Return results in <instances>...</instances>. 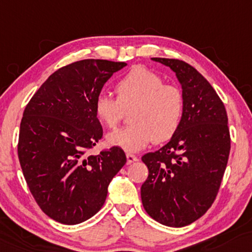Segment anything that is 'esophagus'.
Segmentation results:
<instances>
[{
	"label": "esophagus",
	"instance_id": "1",
	"mask_svg": "<svg viewBox=\"0 0 252 252\" xmlns=\"http://www.w3.org/2000/svg\"><path fill=\"white\" fill-rule=\"evenodd\" d=\"M138 161V158L133 154H126V162L127 164H131V163Z\"/></svg>",
	"mask_w": 252,
	"mask_h": 252
}]
</instances>
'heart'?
Segmentation results:
<instances>
[{"label": "heart", "mask_w": 252, "mask_h": 252, "mask_svg": "<svg viewBox=\"0 0 252 252\" xmlns=\"http://www.w3.org/2000/svg\"><path fill=\"white\" fill-rule=\"evenodd\" d=\"M116 99L104 94L94 101L99 121L109 129L121 122L130 108V122L125 129L107 134L113 146L138 152L155 140L163 143L175 136L182 123L185 100L178 87L163 83L162 77L144 66H136L114 87Z\"/></svg>", "instance_id": "1"}]
</instances>
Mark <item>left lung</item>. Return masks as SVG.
Here are the masks:
<instances>
[{"label": "left lung", "mask_w": 252, "mask_h": 252, "mask_svg": "<svg viewBox=\"0 0 252 252\" xmlns=\"http://www.w3.org/2000/svg\"><path fill=\"white\" fill-rule=\"evenodd\" d=\"M152 60L176 73L185 108L169 143L141 158L148 168L141 202L154 220L183 227L202 217L217 196L231 151L227 113L211 84L189 63Z\"/></svg>", "instance_id": "obj_1"}]
</instances>
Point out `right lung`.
Segmentation results:
<instances>
[{
    "mask_svg": "<svg viewBox=\"0 0 252 252\" xmlns=\"http://www.w3.org/2000/svg\"><path fill=\"white\" fill-rule=\"evenodd\" d=\"M126 63L84 59L63 66L48 77L25 108L18 158L32 195L54 220L76 225L97 214L109 183L126 158L114 146L97 155L101 139L94 113L95 98Z\"/></svg>",
    "mask_w": 252,
    "mask_h": 252,
    "instance_id": "obj_1",
    "label": "right lung"
}]
</instances>
